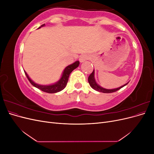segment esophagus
<instances>
[{
    "label": "esophagus",
    "instance_id": "obj_1",
    "mask_svg": "<svg viewBox=\"0 0 154 154\" xmlns=\"http://www.w3.org/2000/svg\"><path fill=\"white\" fill-rule=\"evenodd\" d=\"M88 58H89V57H88V55L87 54H82L80 56V57H79V60H80V62L81 63H82L86 61L88 59Z\"/></svg>",
    "mask_w": 154,
    "mask_h": 154
}]
</instances>
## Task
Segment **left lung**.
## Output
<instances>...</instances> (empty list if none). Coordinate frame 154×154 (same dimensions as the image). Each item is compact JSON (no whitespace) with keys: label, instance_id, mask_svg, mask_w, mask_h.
Listing matches in <instances>:
<instances>
[{"label":"left lung","instance_id":"left-lung-1","mask_svg":"<svg viewBox=\"0 0 154 154\" xmlns=\"http://www.w3.org/2000/svg\"><path fill=\"white\" fill-rule=\"evenodd\" d=\"M88 83H89L91 87L93 88V89H94V90L98 91V92H103V93H112V92H116V91L119 90L120 88H122V87H123L124 86L127 85L128 84V83H126V84L123 85L122 87L116 88H114V89H106V88L101 87L99 85H97V83L96 82L95 78H94V70H93L92 72L90 74L89 76H88Z\"/></svg>","mask_w":154,"mask_h":154}]
</instances>
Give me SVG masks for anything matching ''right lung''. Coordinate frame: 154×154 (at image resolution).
<instances>
[{
	"mask_svg": "<svg viewBox=\"0 0 154 154\" xmlns=\"http://www.w3.org/2000/svg\"><path fill=\"white\" fill-rule=\"evenodd\" d=\"M44 26H45V24H42L40 27H39L38 29L40 28L41 27H43ZM79 64H80V62L76 61L74 63H73L72 64H71V65H69V66H67L66 68H65L64 71L63 72V74H62V76L61 78L59 80V81H58L57 83H54V84L49 85H42L37 84V83H35L33 81H32L31 80V78L29 77L28 75H27V72L25 71H24V72L26 74L27 79H28V80L29 81V82L34 87L39 88L40 90L42 91L45 92L56 93V92H58L62 91L63 88L66 87L70 74L71 73V72L73 71L74 69H75L76 68H77L78 67Z\"/></svg>",
	"mask_w": 154,
	"mask_h": 154,
	"instance_id": "obj_1",
	"label": "right lung"
}]
</instances>
